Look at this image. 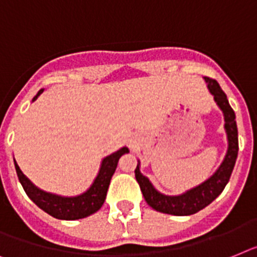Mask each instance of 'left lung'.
Listing matches in <instances>:
<instances>
[{
	"label": "left lung",
	"instance_id": "obj_1",
	"mask_svg": "<svg viewBox=\"0 0 257 257\" xmlns=\"http://www.w3.org/2000/svg\"><path fill=\"white\" fill-rule=\"evenodd\" d=\"M208 87L214 96V100L219 105V108L223 111L225 115V128L227 132L228 150L225 157V161L222 162L219 169L214 175L208 179L205 183L198 185L196 188L191 189L184 195L180 196H165L159 193L157 189L149 182V179L140 172V167L137 165L135 170L136 179L140 184L142 195L145 197L149 205L155 209L157 212L166 213L172 215H191L197 213L205 206H208L213 200L221 195V192L225 189L226 184L230 180L232 169L235 166V161L238 157V129L235 121V113L228 104L227 96L222 91L218 82L213 78L205 77Z\"/></svg>",
	"mask_w": 257,
	"mask_h": 257
}]
</instances>
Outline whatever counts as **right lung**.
Segmentation results:
<instances>
[{"label":"right lung","instance_id":"add662e5","mask_svg":"<svg viewBox=\"0 0 257 257\" xmlns=\"http://www.w3.org/2000/svg\"><path fill=\"white\" fill-rule=\"evenodd\" d=\"M43 90L44 88L39 90L38 94L34 96V100L42 94ZM128 152V149L122 148L103 159L102 167H100V171L96 176L95 182L92 183L87 192H85L81 196H77V197H60V196L51 195V193L40 191L23 175L19 166L17 165V162H15V170H17V175H18L19 182L22 184L25 192L39 208L43 209L45 213H48L49 215L55 217V218L79 219L85 218L90 214H94L102 208L105 196H107L111 178L116 167H117L118 159L122 154Z\"/></svg>","mask_w":257,"mask_h":257}]
</instances>
